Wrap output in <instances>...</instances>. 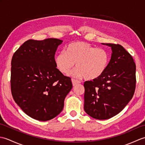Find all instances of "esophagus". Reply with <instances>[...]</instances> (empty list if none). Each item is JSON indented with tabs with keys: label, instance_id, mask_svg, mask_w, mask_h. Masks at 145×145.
I'll list each match as a JSON object with an SVG mask.
<instances>
[{
	"label": "esophagus",
	"instance_id": "34e87169",
	"mask_svg": "<svg viewBox=\"0 0 145 145\" xmlns=\"http://www.w3.org/2000/svg\"><path fill=\"white\" fill-rule=\"evenodd\" d=\"M72 82L73 86H75L77 84H80V82L78 80H74V79H72Z\"/></svg>",
	"mask_w": 145,
	"mask_h": 145
}]
</instances>
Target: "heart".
Masks as SVG:
<instances>
[{
    "label": "heart",
    "instance_id": "1",
    "mask_svg": "<svg viewBox=\"0 0 145 145\" xmlns=\"http://www.w3.org/2000/svg\"><path fill=\"white\" fill-rule=\"evenodd\" d=\"M110 55L103 48H97L88 43L75 42L69 44L65 52H60L55 57L57 69L63 74H69L75 66L77 69L72 73L77 78L84 77L87 80L100 78L107 69Z\"/></svg>",
    "mask_w": 145,
    "mask_h": 145
}]
</instances>
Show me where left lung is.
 <instances>
[{"mask_svg":"<svg viewBox=\"0 0 145 145\" xmlns=\"http://www.w3.org/2000/svg\"><path fill=\"white\" fill-rule=\"evenodd\" d=\"M111 47L112 57L105 73L84 83V110L92 118L106 120L116 115L133 97L136 87V65L121 45Z\"/></svg>","mask_w":145,"mask_h":145,"instance_id":"1","label":"left lung"}]
</instances>
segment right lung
Here are the masks:
<instances>
[{"label":"right lung","instance_id":"add662e5","mask_svg":"<svg viewBox=\"0 0 145 145\" xmlns=\"http://www.w3.org/2000/svg\"><path fill=\"white\" fill-rule=\"evenodd\" d=\"M62 40H29L15 52L11 61L12 97L31 118L47 121L62 111L64 100L72 88L69 76L55 63V54Z\"/></svg>","mask_w":145,"mask_h":145}]
</instances>
